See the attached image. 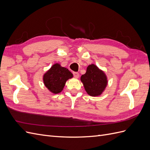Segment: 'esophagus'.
<instances>
[{
  "mask_svg": "<svg viewBox=\"0 0 150 150\" xmlns=\"http://www.w3.org/2000/svg\"><path fill=\"white\" fill-rule=\"evenodd\" d=\"M73 74H74V76L76 78H78L79 77V74L78 72H73Z\"/></svg>",
  "mask_w": 150,
  "mask_h": 150,
  "instance_id": "1",
  "label": "esophagus"
}]
</instances>
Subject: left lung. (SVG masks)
Instances as JSON below:
<instances>
[{
	"mask_svg": "<svg viewBox=\"0 0 150 150\" xmlns=\"http://www.w3.org/2000/svg\"><path fill=\"white\" fill-rule=\"evenodd\" d=\"M81 81L86 93L93 97L100 96L108 83L105 72L94 64L87 67L86 73L81 77Z\"/></svg>",
	"mask_w": 150,
	"mask_h": 150,
	"instance_id": "8db88e82",
	"label": "left lung"
}]
</instances>
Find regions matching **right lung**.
Segmentation results:
<instances>
[{"label": "right lung", "mask_w": 150, "mask_h": 150, "mask_svg": "<svg viewBox=\"0 0 150 150\" xmlns=\"http://www.w3.org/2000/svg\"><path fill=\"white\" fill-rule=\"evenodd\" d=\"M73 78V74L59 63L54 64L43 75L44 86L53 94L60 93L64 88L66 81Z\"/></svg>", "instance_id": "obj_1"}]
</instances>
